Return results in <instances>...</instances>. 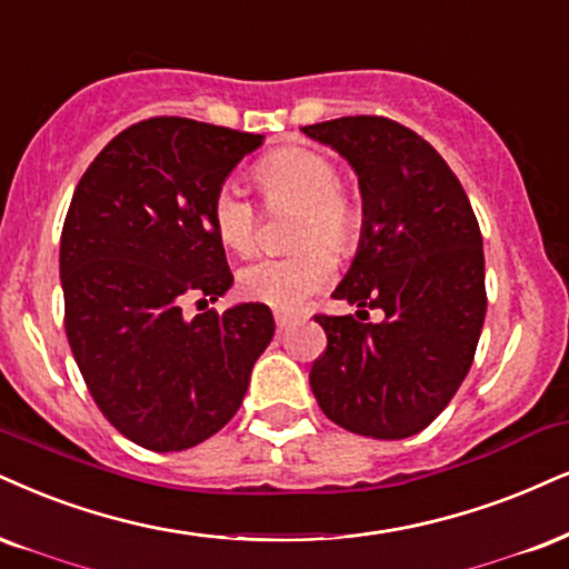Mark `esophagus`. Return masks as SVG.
<instances>
[{"label": "esophagus", "mask_w": 569, "mask_h": 569, "mask_svg": "<svg viewBox=\"0 0 569 569\" xmlns=\"http://www.w3.org/2000/svg\"><path fill=\"white\" fill-rule=\"evenodd\" d=\"M273 321H277V327H279V329H287V327L292 325V321H296V317H292V313L277 311V313H273Z\"/></svg>", "instance_id": "34e87169"}]
</instances>
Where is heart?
Returning a JSON list of instances; mask_svg holds the SVG:
<instances>
[{
    "instance_id": "1",
    "label": "heart",
    "mask_w": 569,
    "mask_h": 569,
    "mask_svg": "<svg viewBox=\"0 0 569 569\" xmlns=\"http://www.w3.org/2000/svg\"><path fill=\"white\" fill-rule=\"evenodd\" d=\"M252 179L269 206H296L300 210L292 240L312 244L292 256L261 258L244 266L240 290L258 303L296 311L332 277V256L323 246L348 252L359 240L363 227L361 200L340 187L335 160L308 147H279L269 152L252 168ZM210 221L227 250L248 256L256 248V206L234 184H223L216 192ZM321 241L326 243L321 246Z\"/></svg>"
}]
</instances>
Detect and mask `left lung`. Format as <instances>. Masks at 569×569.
I'll list each match as a JSON object with an SVG mask.
<instances>
[{
  "instance_id": "left-lung-1",
  "label": "left lung",
  "mask_w": 569,
  "mask_h": 569,
  "mask_svg": "<svg viewBox=\"0 0 569 569\" xmlns=\"http://www.w3.org/2000/svg\"><path fill=\"white\" fill-rule=\"evenodd\" d=\"M359 173V250L335 300L382 311L380 325L313 317L327 350L311 390L335 425L377 440L422 432L472 367L486 321L482 234L467 192L417 131L382 116L303 126Z\"/></svg>"
}]
</instances>
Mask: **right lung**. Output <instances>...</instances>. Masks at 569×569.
<instances>
[{"label":"right lung","mask_w":569,"mask_h":569,"mask_svg":"<svg viewBox=\"0 0 569 569\" xmlns=\"http://www.w3.org/2000/svg\"><path fill=\"white\" fill-rule=\"evenodd\" d=\"M261 144L248 131L147 118L110 139L70 200L60 237L70 350L108 422L150 451L219 432L273 338L263 303L181 313L234 282L210 208Z\"/></svg>","instance_id":"add662e5"}]
</instances>
